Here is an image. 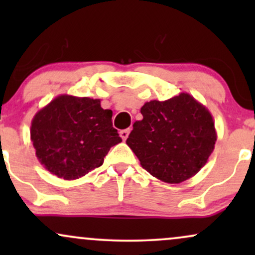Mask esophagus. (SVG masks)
<instances>
[{
	"instance_id": "obj_1",
	"label": "esophagus",
	"mask_w": 255,
	"mask_h": 255,
	"mask_svg": "<svg viewBox=\"0 0 255 255\" xmlns=\"http://www.w3.org/2000/svg\"><path fill=\"white\" fill-rule=\"evenodd\" d=\"M129 129H124L120 131V136L122 137V140H126L128 137V135H129Z\"/></svg>"
}]
</instances>
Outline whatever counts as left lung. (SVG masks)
<instances>
[{"instance_id": "1", "label": "left lung", "mask_w": 255, "mask_h": 255, "mask_svg": "<svg viewBox=\"0 0 255 255\" xmlns=\"http://www.w3.org/2000/svg\"><path fill=\"white\" fill-rule=\"evenodd\" d=\"M127 145L153 177L180 183L199 172L215 148L217 133L207 108L182 92L168 101L146 102Z\"/></svg>"}]
</instances>
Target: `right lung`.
<instances>
[{
	"instance_id": "add662e5",
	"label": "right lung",
	"mask_w": 255,
	"mask_h": 255,
	"mask_svg": "<svg viewBox=\"0 0 255 255\" xmlns=\"http://www.w3.org/2000/svg\"><path fill=\"white\" fill-rule=\"evenodd\" d=\"M113 111L101 99L60 95L34 115L31 141L44 168L63 180H77L103 164L110 147L122 141Z\"/></svg>"
}]
</instances>
